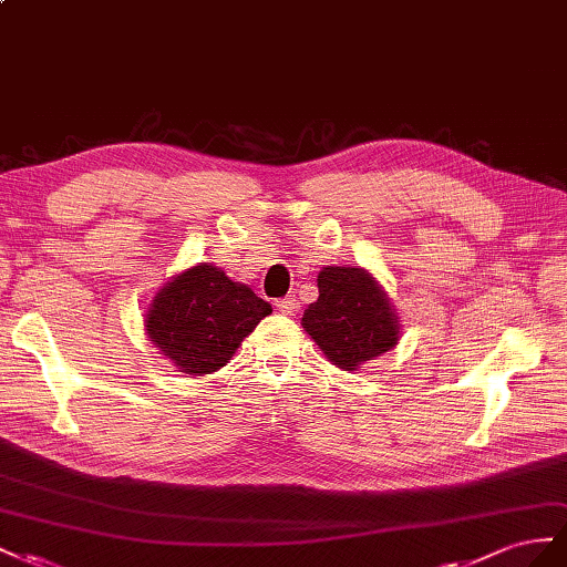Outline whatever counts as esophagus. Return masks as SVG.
<instances>
[{
	"mask_svg": "<svg viewBox=\"0 0 567 567\" xmlns=\"http://www.w3.org/2000/svg\"><path fill=\"white\" fill-rule=\"evenodd\" d=\"M297 309H299V301H297L295 295H287L285 299L278 301V311L285 313V316H292Z\"/></svg>",
	"mask_w": 567,
	"mask_h": 567,
	"instance_id": "34e87169",
	"label": "esophagus"
}]
</instances>
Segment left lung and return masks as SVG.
Segmentation results:
<instances>
[{
	"mask_svg": "<svg viewBox=\"0 0 567 567\" xmlns=\"http://www.w3.org/2000/svg\"><path fill=\"white\" fill-rule=\"evenodd\" d=\"M301 328L326 359L353 373L399 344L401 320L390 295L361 266H326L318 299L303 311Z\"/></svg>",
	"mask_w": 567,
	"mask_h": 567,
	"instance_id": "obj_1",
	"label": "left lung"
}]
</instances>
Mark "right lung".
<instances>
[{
    "mask_svg": "<svg viewBox=\"0 0 567 567\" xmlns=\"http://www.w3.org/2000/svg\"><path fill=\"white\" fill-rule=\"evenodd\" d=\"M270 303L214 264L181 270L154 295L144 330L177 373L212 375L228 365Z\"/></svg>",
    "mask_w": 567,
    "mask_h": 567,
    "instance_id": "obj_1",
    "label": "right lung"
}]
</instances>
